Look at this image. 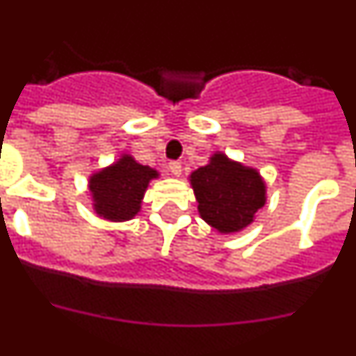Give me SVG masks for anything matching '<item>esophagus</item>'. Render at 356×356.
Segmentation results:
<instances>
[{
  "label": "esophagus",
  "instance_id": "esophagus-1",
  "mask_svg": "<svg viewBox=\"0 0 356 356\" xmlns=\"http://www.w3.org/2000/svg\"><path fill=\"white\" fill-rule=\"evenodd\" d=\"M168 172L172 173L173 177H179V175H181V172H183V170H181V163H177V161L170 163L168 164Z\"/></svg>",
  "mask_w": 356,
  "mask_h": 356
}]
</instances>
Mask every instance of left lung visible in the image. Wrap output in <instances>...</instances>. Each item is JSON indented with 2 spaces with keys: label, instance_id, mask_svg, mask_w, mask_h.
<instances>
[{
  "label": "left lung",
  "instance_id": "obj_1",
  "mask_svg": "<svg viewBox=\"0 0 356 356\" xmlns=\"http://www.w3.org/2000/svg\"><path fill=\"white\" fill-rule=\"evenodd\" d=\"M197 210L219 234H237L253 222L266 204V183L259 170L229 159L222 152L190 173Z\"/></svg>",
  "mask_w": 356,
  "mask_h": 356
}]
</instances>
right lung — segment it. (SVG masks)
Listing matches in <instances>:
<instances>
[{
    "label": "right lung",
    "instance_id": "obj_1",
    "mask_svg": "<svg viewBox=\"0 0 356 356\" xmlns=\"http://www.w3.org/2000/svg\"><path fill=\"white\" fill-rule=\"evenodd\" d=\"M159 172L137 163L132 155L122 154L115 163L88 179L92 208L99 217L112 222L134 219L141 211V202L152 179Z\"/></svg>",
    "mask_w": 356,
    "mask_h": 356
}]
</instances>
